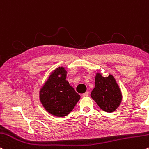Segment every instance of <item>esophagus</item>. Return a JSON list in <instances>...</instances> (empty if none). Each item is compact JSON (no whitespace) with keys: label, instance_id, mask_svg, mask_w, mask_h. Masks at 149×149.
<instances>
[{"label":"esophagus","instance_id":"34e87169","mask_svg":"<svg viewBox=\"0 0 149 149\" xmlns=\"http://www.w3.org/2000/svg\"><path fill=\"white\" fill-rule=\"evenodd\" d=\"M87 96H88V92L84 93L83 94V97H87Z\"/></svg>","mask_w":149,"mask_h":149}]
</instances>
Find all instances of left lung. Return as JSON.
I'll return each instance as SVG.
<instances>
[{
	"label": "left lung",
	"instance_id": "8db88e82",
	"mask_svg": "<svg viewBox=\"0 0 149 149\" xmlns=\"http://www.w3.org/2000/svg\"><path fill=\"white\" fill-rule=\"evenodd\" d=\"M95 86L91 96L103 111L114 112L122 101V93L112 75L103 77L100 73L95 76Z\"/></svg>",
	"mask_w": 149,
	"mask_h": 149
}]
</instances>
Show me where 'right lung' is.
<instances>
[{"mask_svg": "<svg viewBox=\"0 0 149 149\" xmlns=\"http://www.w3.org/2000/svg\"><path fill=\"white\" fill-rule=\"evenodd\" d=\"M66 78V71L59 67L50 75L40 91L43 106L47 112L56 117L69 114L81 97Z\"/></svg>", "mask_w": 149, "mask_h": 149, "instance_id": "1", "label": "right lung"}]
</instances>
